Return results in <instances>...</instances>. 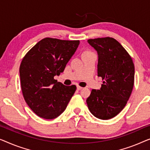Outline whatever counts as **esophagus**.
I'll use <instances>...</instances> for the list:
<instances>
[{"label":"esophagus","mask_w":150,"mask_h":150,"mask_svg":"<svg viewBox=\"0 0 150 150\" xmlns=\"http://www.w3.org/2000/svg\"><path fill=\"white\" fill-rule=\"evenodd\" d=\"M82 88H83L81 87V86H77V90H81Z\"/></svg>","instance_id":"esophagus-1"}]
</instances>
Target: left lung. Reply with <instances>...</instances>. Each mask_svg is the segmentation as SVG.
<instances>
[{
    "mask_svg": "<svg viewBox=\"0 0 150 150\" xmlns=\"http://www.w3.org/2000/svg\"><path fill=\"white\" fill-rule=\"evenodd\" d=\"M88 42L98 54V76L104 81L100 90H92L86 103L94 116L111 119L124 108L131 94L134 79L133 62L113 38L91 39Z\"/></svg>",
    "mask_w": 150,
    "mask_h": 150,
    "instance_id": "obj_1",
    "label": "left lung"
}]
</instances>
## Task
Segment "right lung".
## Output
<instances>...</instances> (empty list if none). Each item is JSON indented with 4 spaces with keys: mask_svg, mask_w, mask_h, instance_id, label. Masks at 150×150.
<instances>
[{
    "mask_svg": "<svg viewBox=\"0 0 150 150\" xmlns=\"http://www.w3.org/2000/svg\"><path fill=\"white\" fill-rule=\"evenodd\" d=\"M79 41L45 38L29 50L20 67L24 100L38 116L52 120L59 116L74 94L76 86L54 79L64 71Z\"/></svg>",
    "mask_w": 150,
    "mask_h": 150,
    "instance_id": "1",
    "label": "right lung"
}]
</instances>
